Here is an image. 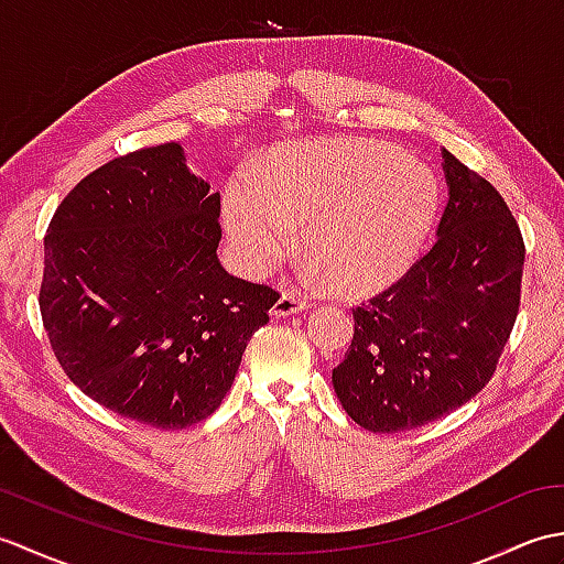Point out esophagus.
Here are the masks:
<instances>
[{
	"instance_id": "esophagus-1",
	"label": "esophagus",
	"mask_w": 564,
	"mask_h": 564,
	"mask_svg": "<svg viewBox=\"0 0 564 564\" xmlns=\"http://www.w3.org/2000/svg\"><path fill=\"white\" fill-rule=\"evenodd\" d=\"M307 310V303L303 301L301 295L295 293H281L279 297H275V303L271 307V315L275 317H289V315H297V313H305Z\"/></svg>"
}]
</instances>
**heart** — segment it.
Here are the masks:
<instances>
[{"label":"heart","mask_w":564,"mask_h":564,"mask_svg":"<svg viewBox=\"0 0 564 564\" xmlns=\"http://www.w3.org/2000/svg\"><path fill=\"white\" fill-rule=\"evenodd\" d=\"M441 210L426 164L368 138L291 142L269 152L247 184L225 191L223 220L247 273L273 271L295 249L313 259L305 281L370 297L414 267Z\"/></svg>","instance_id":"1"}]
</instances>
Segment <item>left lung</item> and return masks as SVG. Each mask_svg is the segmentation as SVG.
Instances as JSON below:
<instances>
[{
    "mask_svg": "<svg viewBox=\"0 0 564 564\" xmlns=\"http://www.w3.org/2000/svg\"><path fill=\"white\" fill-rule=\"evenodd\" d=\"M448 203L436 245L388 291L354 310V339L332 370L354 422L398 434L480 392L519 315L523 237L499 191L443 150Z\"/></svg>",
    "mask_w": 564,
    "mask_h": 564,
    "instance_id": "8db88e82",
    "label": "left lung"
}]
</instances>
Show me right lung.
Segmentation results:
<instances>
[{
  "instance_id": "add662e5",
  "label": "right lung",
  "mask_w": 564,
  "mask_h": 564,
  "mask_svg": "<svg viewBox=\"0 0 564 564\" xmlns=\"http://www.w3.org/2000/svg\"><path fill=\"white\" fill-rule=\"evenodd\" d=\"M220 194L164 142L94 170L45 235L41 315L67 378L106 410L186 429L218 410L275 293L218 259Z\"/></svg>"
}]
</instances>
